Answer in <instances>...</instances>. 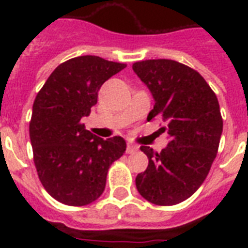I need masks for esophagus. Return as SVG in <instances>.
<instances>
[{
  "mask_svg": "<svg viewBox=\"0 0 248 248\" xmlns=\"http://www.w3.org/2000/svg\"><path fill=\"white\" fill-rule=\"evenodd\" d=\"M137 150H138V146L133 145V143H127V147H126V153L127 154H133Z\"/></svg>",
  "mask_w": 248,
  "mask_h": 248,
  "instance_id": "obj_1",
  "label": "esophagus"
}]
</instances>
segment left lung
I'll list each match as a JSON object with an SVG mask.
<instances>
[{"instance_id": "8db88e82", "label": "left lung", "mask_w": 248, "mask_h": 248, "mask_svg": "<svg viewBox=\"0 0 248 248\" xmlns=\"http://www.w3.org/2000/svg\"><path fill=\"white\" fill-rule=\"evenodd\" d=\"M133 70L155 102L147 121L162 117L169 135L159 154L140 147L149 166L135 178L137 190L154 204H177L201 187L217 156L223 131L218 98L198 71L172 60L135 62Z\"/></svg>"}]
</instances>
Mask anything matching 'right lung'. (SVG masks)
<instances>
[{"instance_id":"1","label":"right lung","mask_w":248,"mask_h":248,"mask_svg":"<svg viewBox=\"0 0 248 248\" xmlns=\"http://www.w3.org/2000/svg\"><path fill=\"white\" fill-rule=\"evenodd\" d=\"M126 65L97 56L71 58L56 67L33 103L30 142L45 190L58 202L85 206L102 195L108 167L124 155L122 137L99 138L82 118L97 103L98 90Z\"/></svg>"}]
</instances>
